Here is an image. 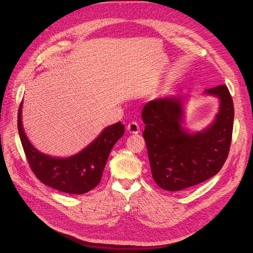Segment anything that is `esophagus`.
Returning <instances> with one entry per match:
<instances>
[{
	"label": "esophagus",
	"instance_id": "1",
	"mask_svg": "<svg viewBox=\"0 0 253 253\" xmlns=\"http://www.w3.org/2000/svg\"><path fill=\"white\" fill-rule=\"evenodd\" d=\"M127 130L130 132V133H133V134H137L140 132V128L137 122H130L127 125Z\"/></svg>",
	"mask_w": 253,
	"mask_h": 253
}]
</instances>
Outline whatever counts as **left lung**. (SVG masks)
<instances>
[{
  "label": "left lung",
  "instance_id": "8db88e82",
  "mask_svg": "<svg viewBox=\"0 0 253 253\" xmlns=\"http://www.w3.org/2000/svg\"><path fill=\"white\" fill-rule=\"evenodd\" d=\"M205 93L219 98V112L212 125L197 133H189L181 126V97L158 98L143 106L142 135L152 175L163 190L176 192L201 183L214 176L227 160L233 133V99L225 85L206 89Z\"/></svg>",
  "mask_w": 253,
  "mask_h": 253
}]
</instances>
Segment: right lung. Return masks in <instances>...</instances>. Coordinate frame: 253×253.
Listing matches in <instances>:
<instances>
[{
  "label": "right lung",
  "mask_w": 253,
  "mask_h": 253,
  "mask_svg": "<svg viewBox=\"0 0 253 253\" xmlns=\"http://www.w3.org/2000/svg\"><path fill=\"white\" fill-rule=\"evenodd\" d=\"M21 105L22 102L18 110L17 128L24 154L37 178L66 194L81 195L94 189L101 180L113 147L124 134V125L118 122L106 127L94 141L75 156L53 158L36 150L26 137L21 122Z\"/></svg>",
  "instance_id": "right-lung-1"
}]
</instances>
